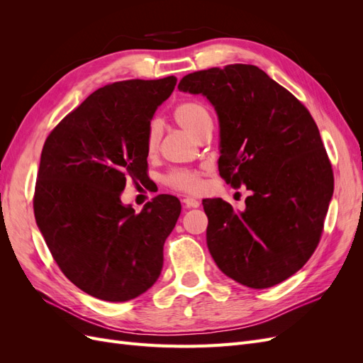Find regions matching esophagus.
Masks as SVG:
<instances>
[{
    "instance_id": "1",
    "label": "esophagus",
    "mask_w": 363,
    "mask_h": 363,
    "mask_svg": "<svg viewBox=\"0 0 363 363\" xmlns=\"http://www.w3.org/2000/svg\"><path fill=\"white\" fill-rule=\"evenodd\" d=\"M183 204H184V207H188V208L200 207V201L192 199V196H186V199H183Z\"/></svg>"
}]
</instances>
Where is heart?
<instances>
[{
  "label": "heart",
  "mask_w": 363,
  "mask_h": 363,
  "mask_svg": "<svg viewBox=\"0 0 363 363\" xmlns=\"http://www.w3.org/2000/svg\"><path fill=\"white\" fill-rule=\"evenodd\" d=\"M174 119L188 133L199 139L203 131L212 125V116L208 108L200 101H183L174 108ZM160 140V127L157 121H152L147 128L145 144L150 152L156 151ZM169 188L182 192H199L203 188V171L192 168L172 169L164 179Z\"/></svg>",
  "instance_id": "heart-1"
}]
</instances>
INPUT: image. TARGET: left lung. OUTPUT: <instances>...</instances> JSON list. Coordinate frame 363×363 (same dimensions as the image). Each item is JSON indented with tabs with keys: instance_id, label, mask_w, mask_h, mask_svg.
<instances>
[{
	"instance_id": "8db88e82",
	"label": "left lung",
	"mask_w": 363,
	"mask_h": 363,
	"mask_svg": "<svg viewBox=\"0 0 363 363\" xmlns=\"http://www.w3.org/2000/svg\"><path fill=\"white\" fill-rule=\"evenodd\" d=\"M179 89L208 98L221 127L219 175L251 192L238 213L203 200L207 247L225 276L265 289L301 269L324 230L333 169L306 106L255 65L184 75Z\"/></svg>"
}]
</instances>
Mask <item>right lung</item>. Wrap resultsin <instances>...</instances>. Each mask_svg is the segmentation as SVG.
I'll return each instance as SVG.
<instances>
[{
    "label": "right lung",
    "instance_id": "add662e5",
    "mask_svg": "<svg viewBox=\"0 0 363 363\" xmlns=\"http://www.w3.org/2000/svg\"><path fill=\"white\" fill-rule=\"evenodd\" d=\"M175 84L174 75L106 84L43 144L33 196L38 227L60 271L95 298H136L160 276L179 199L157 195L135 213L119 195L128 180L148 179L147 128Z\"/></svg>",
    "mask_w": 363,
    "mask_h": 363
}]
</instances>
